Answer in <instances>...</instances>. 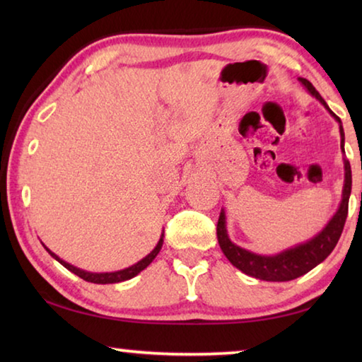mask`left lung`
I'll return each instance as SVG.
<instances>
[{"label":"left lung","instance_id":"1","mask_svg":"<svg viewBox=\"0 0 362 362\" xmlns=\"http://www.w3.org/2000/svg\"><path fill=\"white\" fill-rule=\"evenodd\" d=\"M298 81L305 86L308 93L320 100L324 108L327 110L330 116L339 122L340 129V148L345 155V132H343V126L339 116H337L332 110L329 108L326 100L322 99L320 93L315 89L308 79L298 78ZM343 168H345V180H343V189H341V201L337 212L329 220L327 225L315 235L311 240L300 243L297 246L284 249L283 252H278L274 255H262L255 254L252 250H247L241 246H236L235 243L230 240L228 231H226V217L225 211L222 209L217 223V240L220 244V249L225 254L226 259L231 262L233 267L241 269L244 274L252 276L255 279L262 281H273V283H284V281H292L296 278L303 276L313 269L316 265H320L332 252L337 243L340 240V235L345 226V220L348 216V201H350L351 194V166L350 161L343 156Z\"/></svg>","mask_w":362,"mask_h":362}]
</instances>
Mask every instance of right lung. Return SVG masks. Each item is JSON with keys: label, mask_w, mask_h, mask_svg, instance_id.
I'll return each instance as SVG.
<instances>
[{"label": "right lung", "mask_w": 362, "mask_h": 362, "mask_svg": "<svg viewBox=\"0 0 362 362\" xmlns=\"http://www.w3.org/2000/svg\"><path fill=\"white\" fill-rule=\"evenodd\" d=\"M163 238H164V233L161 235V238H159L156 247L153 249L148 255L144 257L142 260H139L137 263H134V265L129 267V268L118 269V272H112V273H93V272H86V269H81V268H78V267H75V265H70L69 262H65V260L60 259V257L54 254L51 249H47V247L45 246V244H42V246H45V249L47 250L49 254H51V257H54V259H56L59 263H62V265H64L66 269H70L71 273H75L76 276L83 278L84 281H88V283H94V284H115V283H121V281H127V279H131V278H134V276H137V274H139L140 272H142V269H145L146 267H148L150 263H151L153 260H155V257L159 254V250H161V247H163Z\"/></svg>", "instance_id": "right-lung-1"}]
</instances>
